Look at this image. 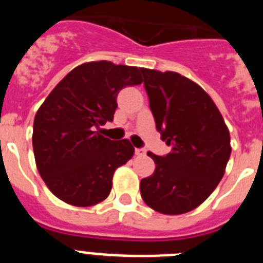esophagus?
<instances>
[{
	"instance_id": "obj_1",
	"label": "esophagus",
	"mask_w": 263,
	"mask_h": 263,
	"mask_svg": "<svg viewBox=\"0 0 263 263\" xmlns=\"http://www.w3.org/2000/svg\"><path fill=\"white\" fill-rule=\"evenodd\" d=\"M146 153V150L145 148H142V147H137L136 148V155H143Z\"/></svg>"
}]
</instances>
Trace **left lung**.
<instances>
[{"label":"left lung","instance_id":"left-lung-1","mask_svg":"<svg viewBox=\"0 0 263 263\" xmlns=\"http://www.w3.org/2000/svg\"><path fill=\"white\" fill-rule=\"evenodd\" d=\"M150 109L162 141L171 147L159 157L139 190L150 208L182 215L200 205L221 178L231 157V136L205 90L176 72L141 68Z\"/></svg>","mask_w":263,"mask_h":263}]
</instances>
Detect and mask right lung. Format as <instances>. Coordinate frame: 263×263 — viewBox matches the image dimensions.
<instances>
[{
  "label": "right lung",
  "instance_id": "right-lung-1",
  "mask_svg": "<svg viewBox=\"0 0 263 263\" xmlns=\"http://www.w3.org/2000/svg\"><path fill=\"white\" fill-rule=\"evenodd\" d=\"M141 69L113 63H84L72 69L36 111L32 148L46 185L76 206L105 200L113 174L134 154L127 139L100 130L113 121L121 89L142 83Z\"/></svg>",
  "mask_w": 263,
  "mask_h": 263
}]
</instances>
